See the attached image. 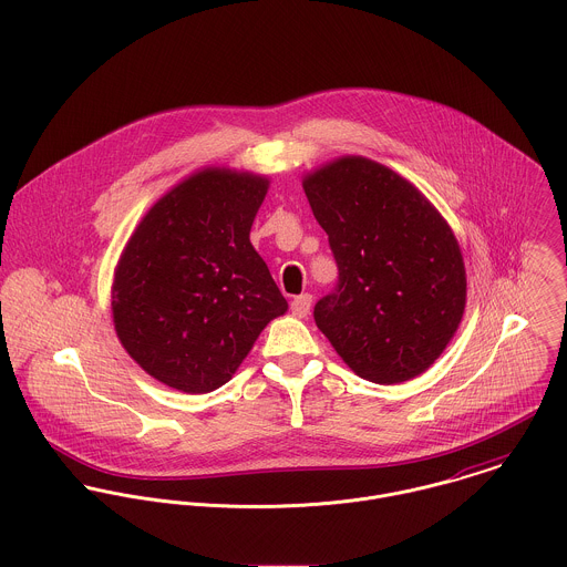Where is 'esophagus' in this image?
<instances>
[{
  "label": "esophagus",
  "instance_id": "obj_1",
  "mask_svg": "<svg viewBox=\"0 0 567 567\" xmlns=\"http://www.w3.org/2000/svg\"><path fill=\"white\" fill-rule=\"evenodd\" d=\"M310 308H312V295H299L290 303V310L297 319H306L310 315Z\"/></svg>",
  "mask_w": 567,
  "mask_h": 567
}]
</instances>
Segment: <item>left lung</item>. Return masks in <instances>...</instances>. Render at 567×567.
<instances>
[{
    "label": "left lung",
    "instance_id": "obj_1",
    "mask_svg": "<svg viewBox=\"0 0 567 567\" xmlns=\"http://www.w3.org/2000/svg\"><path fill=\"white\" fill-rule=\"evenodd\" d=\"M329 236L338 286L315 321L362 380L400 384L427 371L454 338L467 303L458 240L402 174L347 155L303 176Z\"/></svg>",
    "mask_w": 567,
    "mask_h": 567
}]
</instances>
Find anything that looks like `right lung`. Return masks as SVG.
<instances>
[{
    "label": "right lung",
    "instance_id": "add662e5",
    "mask_svg": "<svg viewBox=\"0 0 567 567\" xmlns=\"http://www.w3.org/2000/svg\"><path fill=\"white\" fill-rule=\"evenodd\" d=\"M270 181L203 167L146 212L111 288L115 333L165 386L200 395L227 384L261 329L288 312L250 244Z\"/></svg>",
    "mask_w": 567,
    "mask_h": 567
}]
</instances>
